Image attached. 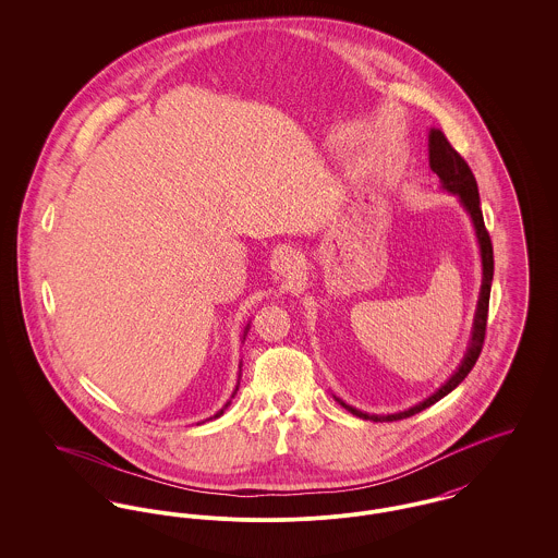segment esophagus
I'll list each match as a JSON object with an SVG mask.
<instances>
[{
    "mask_svg": "<svg viewBox=\"0 0 558 558\" xmlns=\"http://www.w3.org/2000/svg\"><path fill=\"white\" fill-rule=\"evenodd\" d=\"M302 268V258L298 252H286L279 260V272H283L286 277H294Z\"/></svg>",
    "mask_w": 558,
    "mask_h": 558,
    "instance_id": "esophagus-1",
    "label": "esophagus"
}]
</instances>
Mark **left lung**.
<instances>
[{
    "instance_id": "8db88e82",
    "label": "left lung",
    "mask_w": 558,
    "mask_h": 558,
    "mask_svg": "<svg viewBox=\"0 0 558 558\" xmlns=\"http://www.w3.org/2000/svg\"><path fill=\"white\" fill-rule=\"evenodd\" d=\"M429 167L432 171L440 178L442 186L450 190L452 194H457L463 203V207L468 209V214L472 216V222L476 228V236L481 243V256H483V290H481V300H478V311H476V319H474V332H472V342L470 349L459 366V371L454 372L448 383H445L432 398H427L425 402H421L414 409L398 412V414H387V416H376V414H366L360 410L351 409L347 404H342L344 409L351 410L353 414L362 416V418H371V421H400L412 416L421 410L429 409L432 404H436L438 400H442L446 393H450L468 374L474 368L476 360L481 357L483 351L484 336H486V319H488V298H490V281H493V243L488 236V230L484 226L483 209H481V194H478V184L476 178L470 169V165L465 162V158L450 146V142L446 140L445 133L438 129H432L429 133Z\"/></svg>"
}]
</instances>
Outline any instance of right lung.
<instances>
[{
    "mask_svg": "<svg viewBox=\"0 0 558 558\" xmlns=\"http://www.w3.org/2000/svg\"><path fill=\"white\" fill-rule=\"evenodd\" d=\"M228 404H230V402H228ZM228 404H226V407H228ZM220 414H223V409L220 410V412H218V414H216V416H220Z\"/></svg>",
    "mask_w": 558,
    "mask_h": 558,
    "instance_id": "obj_1",
    "label": "right lung"
}]
</instances>
